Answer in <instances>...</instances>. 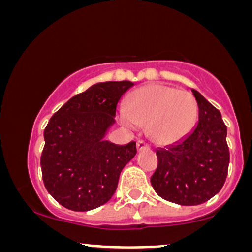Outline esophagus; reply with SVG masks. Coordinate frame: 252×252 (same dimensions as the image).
Listing matches in <instances>:
<instances>
[{
  "label": "esophagus",
  "instance_id": "esophagus-1",
  "mask_svg": "<svg viewBox=\"0 0 252 252\" xmlns=\"http://www.w3.org/2000/svg\"><path fill=\"white\" fill-rule=\"evenodd\" d=\"M136 146H137V150L149 149V144L147 143L146 141H143V140H138L137 143H136Z\"/></svg>",
  "mask_w": 252,
  "mask_h": 252
}]
</instances>
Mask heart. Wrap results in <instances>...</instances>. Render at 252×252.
I'll list each match as a JSON object with an SVG mask.
<instances>
[{
	"instance_id": "obj_1",
	"label": "heart",
	"mask_w": 252,
	"mask_h": 252,
	"mask_svg": "<svg viewBox=\"0 0 252 252\" xmlns=\"http://www.w3.org/2000/svg\"><path fill=\"white\" fill-rule=\"evenodd\" d=\"M120 120L130 129L147 124V131L158 144L182 140L195 126L198 104L186 90L154 83L135 90L122 108Z\"/></svg>"
}]
</instances>
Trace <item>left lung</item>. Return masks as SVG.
Listing matches in <instances>:
<instances>
[{"instance_id": "8db88e82", "label": "left lung", "mask_w": 252, "mask_h": 252, "mask_svg": "<svg viewBox=\"0 0 252 252\" xmlns=\"http://www.w3.org/2000/svg\"><path fill=\"white\" fill-rule=\"evenodd\" d=\"M199 121L186 137L156 150L158 168L150 178L153 189L164 200L193 206L210 200L226 180L230 153L227 129L221 114L192 89Z\"/></svg>"}]
</instances>
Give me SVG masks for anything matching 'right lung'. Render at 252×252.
<instances>
[{"label":"right lung","instance_id":"right-lung-1","mask_svg":"<svg viewBox=\"0 0 252 252\" xmlns=\"http://www.w3.org/2000/svg\"><path fill=\"white\" fill-rule=\"evenodd\" d=\"M134 85L104 82L67 100L43 131L42 180L54 200L72 211H90L108 202L136 142L120 146L104 140L115 124L121 97Z\"/></svg>","mask_w":252,"mask_h":252}]
</instances>
